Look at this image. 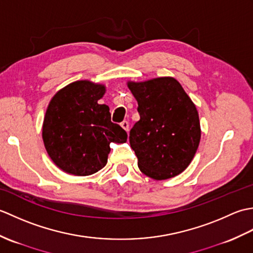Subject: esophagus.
<instances>
[{"label":"esophagus","instance_id":"1","mask_svg":"<svg viewBox=\"0 0 253 253\" xmlns=\"http://www.w3.org/2000/svg\"><path fill=\"white\" fill-rule=\"evenodd\" d=\"M121 126L124 128V129H125L126 131H128L129 130V123H128L127 121H124V122H122L121 123Z\"/></svg>","mask_w":253,"mask_h":253}]
</instances>
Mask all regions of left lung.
Listing matches in <instances>:
<instances>
[{"label": "left lung", "instance_id": "8db88e82", "mask_svg": "<svg viewBox=\"0 0 253 253\" xmlns=\"http://www.w3.org/2000/svg\"><path fill=\"white\" fill-rule=\"evenodd\" d=\"M127 85L140 114L129 135L139 169L155 180L179 175L191 163L200 143L195 103L173 77L128 82Z\"/></svg>", "mask_w": 253, "mask_h": 253}]
</instances>
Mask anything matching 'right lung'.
<instances>
[{
	"label": "right lung",
	"mask_w": 253,
	"mask_h": 253,
	"mask_svg": "<svg viewBox=\"0 0 253 253\" xmlns=\"http://www.w3.org/2000/svg\"><path fill=\"white\" fill-rule=\"evenodd\" d=\"M106 88L77 80L53 95L42 125L47 154L58 169L75 176H89L104 168L110 143L127 141L123 128L111 122L110 107L99 104Z\"/></svg>",
	"instance_id": "add662e5"
}]
</instances>
